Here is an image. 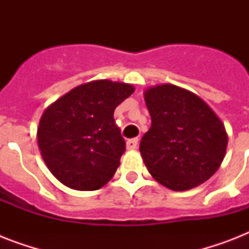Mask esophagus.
Returning <instances> with one entry per match:
<instances>
[{
	"instance_id": "1",
	"label": "esophagus",
	"mask_w": 249,
	"mask_h": 249,
	"mask_svg": "<svg viewBox=\"0 0 249 249\" xmlns=\"http://www.w3.org/2000/svg\"><path fill=\"white\" fill-rule=\"evenodd\" d=\"M138 146V138H132V140L126 141V148L128 150H136Z\"/></svg>"
}]
</instances>
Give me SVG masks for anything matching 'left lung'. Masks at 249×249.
<instances>
[{"label": "left lung", "mask_w": 249, "mask_h": 249, "mask_svg": "<svg viewBox=\"0 0 249 249\" xmlns=\"http://www.w3.org/2000/svg\"><path fill=\"white\" fill-rule=\"evenodd\" d=\"M143 95L152 124L140 151L152 178L173 191L209 179L228 147L220 117L199 95L172 84L152 86Z\"/></svg>", "instance_id": "8db88e82"}]
</instances>
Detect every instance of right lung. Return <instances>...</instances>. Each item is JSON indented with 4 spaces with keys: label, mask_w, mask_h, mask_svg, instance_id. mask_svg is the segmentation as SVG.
<instances>
[{
    "label": "right lung",
    "mask_w": 249,
    "mask_h": 249,
    "mask_svg": "<svg viewBox=\"0 0 249 249\" xmlns=\"http://www.w3.org/2000/svg\"><path fill=\"white\" fill-rule=\"evenodd\" d=\"M133 91L130 84L95 80L76 86L45 109L37 142L58 181L70 189L93 191L113 177L125 151L113 111Z\"/></svg>",
    "instance_id": "1"
}]
</instances>
